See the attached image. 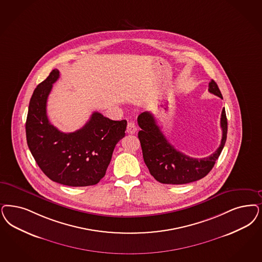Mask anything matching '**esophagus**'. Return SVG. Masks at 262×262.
I'll list each match as a JSON object with an SVG mask.
<instances>
[{
    "label": "esophagus",
    "mask_w": 262,
    "mask_h": 262,
    "mask_svg": "<svg viewBox=\"0 0 262 262\" xmlns=\"http://www.w3.org/2000/svg\"><path fill=\"white\" fill-rule=\"evenodd\" d=\"M136 130H137V126L136 124L134 122H128L126 126V133L129 135H134L136 134Z\"/></svg>",
    "instance_id": "obj_1"
}]
</instances>
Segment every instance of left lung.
Returning a JSON list of instances; mask_svg holds the SVG:
<instances>
[{
    "label": "left lung",
    "instance_id": "8db88e82",
    "mask_svg": "<svg viewBox=\"0 0 262 262\" xmlns=\"http://www.w3.org/2000/svg\"><path fill=\"white\" fill-rule=\"evenodd\" d=\"M208 90L223 99L222 93L214 80L209 82ZM137 123L141 128L138 133V138L145 164L154 178L163 184L182 185L205 177L214 167L226 144L227 119L225 108L221 116L223 136L220 147L209 157L201 159L190 158L177 151L163 136L151 112L141 113L137 118Z\"/></svg>",
    "mask_w": 262,
    "mask_h": 262
}]
</instances>
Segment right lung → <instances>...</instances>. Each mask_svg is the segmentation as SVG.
<instances>
[{
    "label": "right lung",
    "instance_id": "1",
    "mask_svg": "<svg viewBox=\"0 0 262 262\" xmlns=\"http://www.w3.org/2000/svg\"><path fill=\"white\" fill-rule=\"evenodd\" d=\"M59 76L55 69L33 93L26 121L28 147L50 180L70 187L93 186L105 175L114 148L125 136L126 121L94 112L80 129L60 132L46 114L47 98Z\"/></svg>",
    "mask_w": 262,
    "mask_h": 262
}]
</instances>
